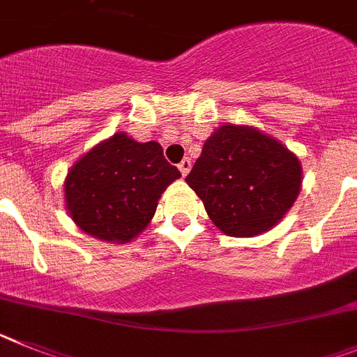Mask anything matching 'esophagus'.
<instances>
[{"label":"esophagus","instance_id":"obj_1","mask_svg":"<svg viewBox=\"0 0 357 357\" xmlns=\"http://www.w3.org/2000/svg\"><path fill=\"white\" fill-rule=\"evenodd\" d=\"M178 169H181L182 176L188 175V173H190V169H191V160H190V158H184V160H182V162L178 164Z\"/></svg>","mask_w":357,"mask_h":357}]
</instances>
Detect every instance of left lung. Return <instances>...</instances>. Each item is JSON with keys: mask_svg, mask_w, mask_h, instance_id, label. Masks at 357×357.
<instances>
[{"mask_svg": "<svg viewBox=\"0 0 357 357\" xmlns=\"http://www.w3.org/2000/svg\"><path fill=\"white\" fill-rule=\"evenodd\" d=\"M185 182L213 224L229 236H257L278 224L301 185L294 153L249 126L224 124L209 137Z\"/></svg>", "mask_w": 357, "mask_h": 357, "instance_id": "left-lung-1", "label": "left lung"}]
</instances>
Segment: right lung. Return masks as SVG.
<instances>
[{
	"label": "right lung",
	"mask_w": 357,
	"mask_h": 357,
	"mask_svg": "<svg viewBox=\"0 0 357 357\" xmlns=\"http://www.w3.org/2000/svg\"><path fill=\"white\" fill-rule=\"evenodd\" d=\"M178 176L158 142H137L115 133L68 172L66 208L84 233L126 243L146 229L160 195Z\"/></svg>",
	"instance_id": "add662e5"
}]
</instances>
